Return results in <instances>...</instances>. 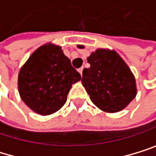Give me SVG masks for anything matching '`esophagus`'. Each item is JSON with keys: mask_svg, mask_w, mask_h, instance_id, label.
<instances>
[{"mask_svg": "<svg viewBox=\"0 0 156 156\" xmlns=\"http://www.w3.org/2000/svg\"><path fill=\"white\" fill-rule=\"evenodd\" d=\"M82 71H83V67H81V68H80L79 69V72H80V74L82 76Z\"/></svg>", "mask_w": 156, "mask_h": 156, "instance_id": "esophagus-1", "label": "esophagus"}]
</instances>
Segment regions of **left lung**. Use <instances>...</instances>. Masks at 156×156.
<instances>
[{
  "mask_svg": "<svg viewBox=\"0 0 156 156\" xmlns=\"http://www.w3.org/2000/svg\"><path fill=\"white\" fill-rule=\"evenodd\" d=\"M89 68L83 69L82 85L92 102L105 112H118L135 98L134 76L116 51L99 49L87 58Z\"/></svg>",
  "mask_w": 156,
  "mask_h": 156,
  "instance_id": "left-lung-1",
  "label": "left lung"
}]
</instances>
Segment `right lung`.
<instances>
[{"instance_id":"add662e5","label":"right lung","mask_w":156,"mask_h":156,"mask_svg":"<svg viewBox=\"0 0 156 156\" xmlns=\"http://www.w3.org/2000/svg\"><path fill=\"white\" fill-rule=\"evenodd\" d=\"M80 80V74L72 66L61 47L47 44L34 51L21 68L18 88L30 109L50 115L65 105L72 84Z\"/></svg>"}]
</instances>
